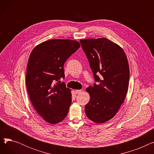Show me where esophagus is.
Instances as JSON below:
<instances>
[{
    "instance_id": "34e87169",
    "label": "esophagus",
    "mask_w": 154,
    "mask_h": 154,
    "mask_svg": "<svg viewBox=\"0 0 154 154\" xmlns=\"http://www.w3.org/2000/svg\"><path fill=\"white\" fill-rule=\"evenodd\" d=\"M81 92H82V90H75L76 94H80Z\"/></svg>"
}]
</instances>
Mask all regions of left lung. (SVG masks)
<instances>
[{"label": "left lung", "instance_id": "left-lung-1", "mask_svg": "<svg viewBox=\"0 0 154 154\" xmlns=\"http://www.w3.org/2000/svg\"><path fill=\"white\" fill-rule=\"evenodd\" d=\"M80 42L97 82L87 88L91 99L85 114L93 122L104 123L115 116L125 100L130 79L128 60L122 48L106 38Z\"/></svg>", "mask_w": 154, "mask_h": 154}]
</instances>
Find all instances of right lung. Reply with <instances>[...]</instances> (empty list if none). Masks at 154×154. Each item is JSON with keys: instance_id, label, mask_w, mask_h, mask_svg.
<instances>
[{"instance_id": "1", "label": "right lung", "mask_w": 154, "mask_h": 154, "mask_svg": "<svg viewBox=\"0 0 154 154\" xmlns=\"http://www.w3.org/2000/svg\"><path fill=\"white\" fill-rule=\"evenodd\" d=\"M80 45L75 40L53 39L36 46L27 63L26 86L35 110L45 121L57 124L67 116L72 94L64 82L63 65Z\"/></svg>"}]
</instances>
